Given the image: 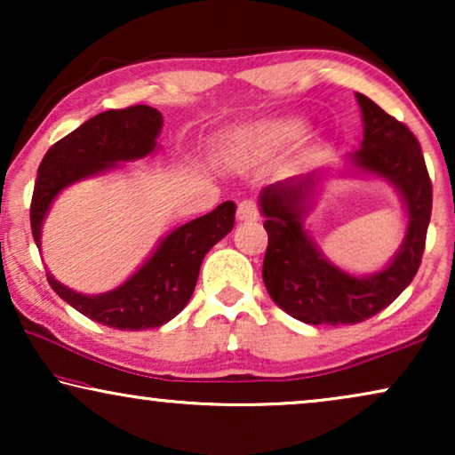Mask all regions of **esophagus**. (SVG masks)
Returning <instances> with one entry per match:
<instances>
[{"label": "esophagus", "mask_w": 455, "mask_h": 455, "mask_svg": "<svg viewBox=\"0 0 455 455\" xmlns=\"http://www.w3.org/2000/svg\"><path fill=\"white\" fill-rule=\"evenodd\" d=\"M238 221H257L259 220V207L252 201L238 203V211H235Z\"/></svg>", "instance_id": "1"}]
</instances>
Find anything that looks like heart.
Returning <instances> with one entry per match:
<instances>
[{"label":"heart","mask_w":455,"mask_h":455,"mask_svg":"<svg viewBox=\"0 0 455 455\" xmlns=\"http://www.w3.org/2000/svg\"><path fill=\"white\" fill-rule=\"evenodd\" d=\"M304 124L298 120H279L265 124L257 130V139L267 142V145H288L302 136Z\"/></svg>","instance_id":"obj_1"}]
</instances>
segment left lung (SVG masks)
Returning <instances> with one entry per match:
<instances>
[{
	"label": "left lung",
	"mask_w": 455,
	"mask_h": 455,
	"mask_svg": "<svg viewBox=\"0 0 455 455\" xmlns=\"http://www.w3.org/2000/svg\"><path fill=\"white\" fill-rule=\"evenodd\" d=\"M356 101L364 139L346 157V173H369L394 186L406 209V235L381 271L352 275L331 263L304 228L323 172L263 188L259 204L269 234L265 288L279 308L308 325H354L381 313L408 288L425 252L433 186L419 140L363 92H356Z\"/></svg>",
	"instance_id": "obj_1"
}]
</instances>
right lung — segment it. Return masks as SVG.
Returning <instances> with one entry per match:
<instances>
[{"mask_svg": "<svg viewBox=\"0 0 455 455\" xmlns=\"http://www.w3.org/2000/svg\"><path fill=\"white\" fill-rule=\"evenodd\" d=\"M161 126L164 116L157 109L134 105L103 111L55 142L36 172L30 203L36 248L41 251L43 221L61 190L151 155L157 148ZM234 215L235 204L226 201L211 213L172 229L136 273L103 294H80L60 283L52 273H47L49 285L61 300L101 325L124 331L161 327L188 304L204 254L232 232Z\"/></svg>", "mask_w": 455, "mask_h": 455, "instance_id": "obj_1", "label": "right lung"}]
</instances>
